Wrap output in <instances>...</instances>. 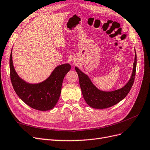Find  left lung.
Wrapping results in <instances>:
<instances>
[{
  "label": "left lung",
  "mask_w": 150,
  "mask_h": 150,
  "mask_svg": "<svg viewBox=\"0 0 150 150\" xmlns=\"http://www.w3.org/2000/svg\"><path fill=\"white\" fill-rule=\"evenodd\" d=\"M135 52V60L130 80L122 88L114 91H106L98 89L93 83L89 76L81 71L78 67H75V70L79 77V83L82 95L88 106L95 109L108 108L121 101L128 95L134 84L135 76L137 54L136 52Z\"/></svg>",
  "instance_id": "obj_1"
}]
</instances>
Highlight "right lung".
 <instances>
[{
  "instance_id": "right-lung-1",
  "label": "right lung",
  "mask_w": 150,
  "mask_h": 150,
  "mask_svg": "<svg viewBox=\"0 0 150 150\" xmlns=\"http://www.w3.org/2000/svg\"><path fill=\"white\" fill-rule=\"evenodd\" d=\"M71 69L69 64L58 65L48 78L38 83H30L21 79L14 68L12 49L10 57V79L18 97L33 109L46 111L56 105L61 93L63 80Z\"/></svg>"
}]
</instances>
